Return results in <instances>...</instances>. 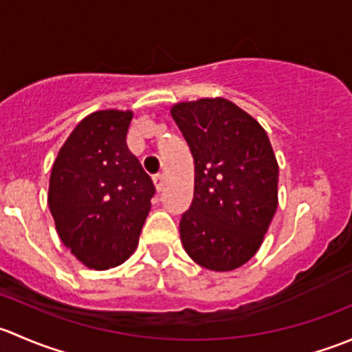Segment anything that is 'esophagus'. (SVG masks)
<instances>
[{
	"label": "esophagus",
	"mask_w": 352,
	"mask_h": 352,
	"mask_svg": "<svg viewBox=\"0 0 352 352\" xmlns=\"http://www.w3.org/2000/svg\"><path fill=\"white\" fill-rule=\"evenodd\" d=\"M153 182H155V187L158 192H162L163 187H165V179H163V175H156L153 177Z\"/></svg>",
	"instance_id": "obj_1"
}]
</instances>
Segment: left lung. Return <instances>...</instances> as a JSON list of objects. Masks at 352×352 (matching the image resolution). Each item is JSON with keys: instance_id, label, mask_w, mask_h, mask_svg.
Segmentation results:
<instances>
[{"instance_id": "obj_1", "label": "left lung", "mask_w": 352, "mask_h": 352, "mask_svg": "<svg viewBox=\"0 0 352 352\" xmlns=\"http://www.w3.org/2000/svg\"><path fill=\"white\" fill-rule=\"evenodd\" d=\"M194 158V199L180 240L209 271H233L262 245L278 209L279 166L261 124L226 98L173 105Z\"/></svg>"}]
</instances>
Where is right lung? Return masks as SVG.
<instances>
[{"label": "right lung", "instance_id": "obj_1", "mask_svg": "<svg viewBox=\"0 0 352 352\" xmlns=\"http://www.w3.org/2000/svg\"><path fill=\"white\" fill-rule=\"evenodd\" d=\"M133 112L85 117L52 165L49 209L59 239L95 271L131 257L151 209L155 186L126 143Z\"/></svg>", "mask_w": 352, "mask_h": 352}]
</instances>
